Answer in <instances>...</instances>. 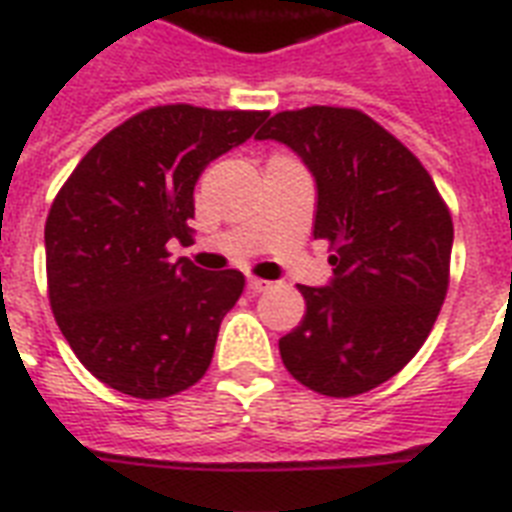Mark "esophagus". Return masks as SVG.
Returning a JSON list of instances; mask_svg holds the SVG:
<instances>
[{
	"instance_id": "esophagus-1",
	"label": "esophagus",
	"mask_w": 512,
	"mask_h": 512,
	"mask_svg": "<svg viewBox=\"0 0 512 512\" xmlns=\"http://www.w3.org/2000/svg\"><path fill=\"white\" fill-rule=\"evenodd\" d=\"M271 287H273L271 281L257 279V276H249V279H247V289H249V292H255V295H257V292H268Z\"/></svg>"
}]
</instances>
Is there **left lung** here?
<instances>
[{"instance_id": "left-lung-1", "label": "left lung", "mask_w": 512, "mask_h": 512, "mask_svg": "<svg viewBox=\"0 0 512 512\" xmlns=\"http://www.w3.org/2000/svg\"><path fill=\"white\" fill-rule=\"evenodd\" d=\"M257 140H279L303 159L316 180L313 236L335 249L327 287L300 284L305 316L279 340L281 361L321 396L377 388L436 324L452 215L420 159L356 108L281 111Z\"/></svg>"}]
</instances>
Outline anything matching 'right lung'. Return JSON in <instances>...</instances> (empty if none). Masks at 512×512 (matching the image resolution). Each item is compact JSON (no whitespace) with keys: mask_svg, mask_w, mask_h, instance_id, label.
I'll use <instances>...</instances> for the list:
<instances>
[{"mask_svg":"<svg viewBox=\"0 0 512 512\" xmlns=\"http://www.w3.org/2000/svg\"><path fill=\"white\" fill-rule=\"evenodd\" d=\"M263 119L265 111L185 103L140 111L87 151L52 201L44 225L52 313L108 388L167 398L207 372L244 276L170 260L167 244H191L196 180Z\"/></svg>","mask_w":512,"mask_h":512,"instance_id":"obj_1","label":"right lung"}]
</instances>
